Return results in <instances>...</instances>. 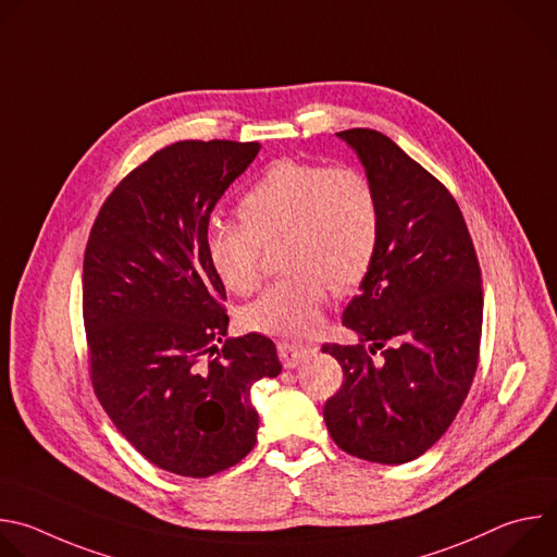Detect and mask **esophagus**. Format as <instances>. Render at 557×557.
<instances>
[{
    "label": "esophagus",
    "instance_id": "1",
    "mask_svg": "<svg viewBox=\"0 0 557 557\" xmlns=\"http://www.w3.org/2000/svg\"><path fill=\"white\" fill-rule=\"evenodd\" d=\"M277 352H280V359H282L284 368H295V366H299L308 355H312L314 350L308 348V346L293 344V342H280V344H277Z\"/></svg>",
    "mask_w": 557,
    "mask_h": 557
}]
</instances>
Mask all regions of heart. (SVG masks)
<instances>
[{
  "label": "heart",
  "instance_id": "obj_1",
  "mask_svg": "<svg viewBox=\"0 0 557 557\" xmlns=\"http://www.w3.org/2000/svg\"><path fill=\"white\" fill-rule=\"evenodd\" d=\"M240 222H213L207 258L220 284L251 295L262 280V245L282 240L284 277L245 310L251 331L304 339L329 290L348 293L368 275L379 247V202L370 181L350 168L282 158L237 205Z\"/></svg>",
  "mask_w": 557,
  "mask_h": 557
}]
</instances>
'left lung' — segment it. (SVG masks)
I'll list each match as a JSON object with an SVG mask.
<instances>
[{"mask_svg":"<svg viewBox=\"0 0 557 557\" xmlns=\"http://www.w3.org/2000/svg\"><path fill=\"white\" fill-rule=\"evenodd\" d=\"M379 202V247L342 322L359 344H326L344 383L324 421L350 456L401 465L451 425L479 366L483 280L451 194L374 129L337 134ZM379 351L381 360H372Z\"/></svg>","mask_w":557,"mask_h":557,"instance_id":"obj_1","label":"left lung"}]
</instances>
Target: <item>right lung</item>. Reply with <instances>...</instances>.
<instances>
[{"instance_id":"obj_1","label":"right lung","mask_w":557,"mask_h":557,"mask_svg":"<svg viewBox=\"0 0 557 557\" xmlns=\"http://www.w3.org/2000/svg\"><path fill=\"white\" fill-rule=\"evenodd\" d=\"M260 143L181 140L103 202L84 258L90 374L116 430L156 467L207 479L258 441L256 381L277 376L275 344L226 339V290L205 240L215 202Z\"/></svg>"}]
</instances>
